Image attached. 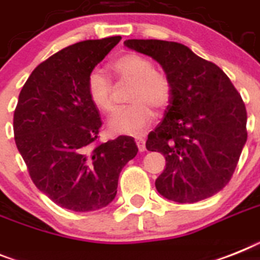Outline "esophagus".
<instances>
[{
    "instance_id": "obj_1",
    "label": "esophagus",
    "mask_w": 260,
    "mask_h": 260,
    "mask_svg": "<svg viewBox=\"0 0 260 260\" xmlns=\"http://www.w3.org/2000/svg\"><path fill=\"white\" fill-rule=\"evenodd\" d=\"M135 142H137V146H138L139 151H141V152L146 151V141H145V139L142 138V137H137V138H135Z\"/></svg>"
}]
</instances>
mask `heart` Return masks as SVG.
Here are the masks:
<instances>
[{
    "instance_id": "b5f03b06",
    "label": "heart",
    "mask_w": 260,
    "mask_h": 260,
    "mask_svg": "<svg viewBox=\"0 0 260 260\" xmlns=\"http://www.w3.org/2000/svg\"><path fill=\"white\" fill-rule=\"evenodd\" d=\"M112 70L121 80L132 81L128 101L133 104L109 119V128L117 134H141L154 118L151 106L163 109L170 103V80L164 73L154 70L147 57L138 54L122 55L113 61ZM86 89L90 101L100 112L109 114L114 110L112 83L105 73L93 71L86 81Z\"/></svg>"
}]
</instances>
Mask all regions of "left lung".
Segmentation results:
<instances>
[{"label":"left lung","instance_id":"left-lung-1","mask_svg":"<svg viewBox=\"0 0 260 260\" xmlns=\"http://www.w3.org/2000/svg\"><path fill=\"white\" fill-rule=\"evenodd\" d=\"M126 47L160 64L171 83L163 121L146 147L166 156L155 181L164 199L192 204L218 193L232 179L247 141L245 104L219 67L176 42L128 39Z\"/></svg>","mask_w":260,"mask_h":260}]
</instances>
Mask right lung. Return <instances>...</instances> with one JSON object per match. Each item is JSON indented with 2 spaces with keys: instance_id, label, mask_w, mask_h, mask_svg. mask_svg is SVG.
<instances>
[{
  "instance_id": "add662e5",
  "label": "right lung",
  "mask_w": 260,
  "mask_h": 260,
  "mask_svg": "<svg viewBox=\"0 0 260 260\" xmlns=\"http://www.w3.org/2000/svg\"><path fill=\"white\" fill-rule=\"evenodd\" d=\"M121 37L63 48L32 71L14 112L15 145L37 188L56 205L93 212L112 203L122 168L138 152L121 135L96 145L103 125L86 81Z\"/></svg>"
}]
</instances>
